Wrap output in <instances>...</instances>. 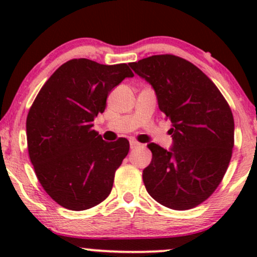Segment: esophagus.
<instances>
[{"label": "esophagus", "instance_id": "34e87169", "mask_svg": "<svg viewBox=\"0 0 257 257\" xmlns=\"http://www.w3.org/2000/svg\"><path fill=\"white\" fill-rule=\"evenodd\" d=\"M140 145H141V144L138 143L137 140H131V149L132 150L133 149H137V147H139Z\"/></svg>", "mask_w": 257, "mask_h": 257}]
</instances>
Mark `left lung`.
Listing matches in <instances>:
<instances>
[{
	"instance_id": "1",
	"label": "left lung",
	"mask_w": 257,
	"mask_h": 257,
	"mask_svg": "<svg viewBox=\"0 0 257 257\" xmlns=\"http://www.w3.org/2000/svg\"><path fill=\"white\" fill-rule=\"evenodd\" d=\"M152 85L159 110L173 123L172 149L149 144L152 161L143 172L147 192L159 204L187 210L206 200L222 181L234 145L228 102L196 65L173 54L131 63Z\"/></svg>"
}]
</instances>
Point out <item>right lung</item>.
Instances as JSON below:
<instances>
[{
    "mask_svg": "<svg viewBox=\"0 0 257 257\" xmlns=\"http://www.w3.org/2000/svg\"><path fill=\"white\" fill-rule=\"evenodd\" d=\"M134 73L126 64L72 59L38 91L26 118L29 157L43 190L69 210H85L107 198L129 141L102 140L93 120L110 91Z\"/></svg>",
    "mask_w": 257,
    "mask_h": 257,
    "instance_id": "right-lung-1",
    "label": "right lung"
}]
</instances>
